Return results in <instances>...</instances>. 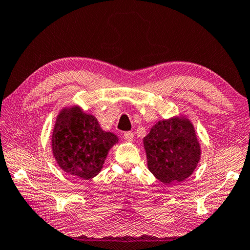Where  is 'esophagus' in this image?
<instances>
[{
  "instance_id": "1",
  "label": "esophagus",
  "mask_w": 250,
  "mask_h": 250,
  "mask_svg": "<svg viewBox=\"0 0 250 250\" xmlns=\"http://www.w3.org/2000/svg\"><path fill=\"white\" fill-rule=\"evenodd\" d=\"M124 137L125 139V141L132 142L133 139H134V134H133V132H131V131H128V132H125Z\"/></svg>"
}]
</instances>
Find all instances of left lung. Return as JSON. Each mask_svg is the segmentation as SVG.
Segmentation results:
<instances>
[{"mask_svg": "<svg viewBox=\"0 0 250 250\" xmlns=\"http://www.w3.org/2000/svg\"><path fill=\"white\" fill-rule=\"evenodd\" d=\"M147 167L164 184L183 182L195 170L201 146L192 122L184 117L161 120L143 139Z\"/></svg>", "mask_w": 250, "mask_h": 250, "instance_id": "obj_1", "label": "left lung"}]
</instances>
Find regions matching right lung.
Returning a JSON list of instances; mask_svg holds the SVG:
<instances>
[{
  "label": "right lung",
  "mask_w": 250,
  "mask_h": 250,
  "mask_svg": "<svg viewBox=\"0 0 250 250\" xmlns=\"http://www.w3.org/2000/svg\"><path fill=\"white\" fill-rule=\"evenodd\" d=\"M118 142L116 134L100 128L96 118L77 105L58 113L52 134L55 160L62 170L83 180L103 168L108 151Z\"/></svg>",
  "instance_id": "1"
}]
</instances>
